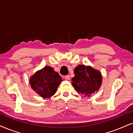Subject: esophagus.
Returning <instances> with one entry per match:
<instances>
[{
    "mask_svg": "<svg viewBox=\"0 0 133 133\" xmlns=\"http://www.w3.org/2000/svg\"><path fill=\"white\" fill-rule=\"evenodd\" d=\"M65 78L67 80H69L70 79V76H69V75H66V76H65Z\"/></svg>",
    "mask_w": 133,
    "mask_h": 133,
    "instance_id": "34e87169",
    "label": "esophagus"
}]
</instances>
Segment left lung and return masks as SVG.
I'll use <instances>...</instances> for the list:
<instances>
[{
  "label": "left lung",
  "mask_w": 133,
  "mask_h": 133,
  "mask_svg": "<svg viewBox=\"0 0 133 133\" xmlns=\"http://www.w3.org/2000/svg\"><path fill=\"white\" fill-rule=\"evenodd\" d=\"M74 73L72 85L80 94L89 97L99 89L102 82V76L99 71L90 66L79 65L75 68Z\"/></svg>",
  "instance_id": "left-lung-1"
}]
</instances>
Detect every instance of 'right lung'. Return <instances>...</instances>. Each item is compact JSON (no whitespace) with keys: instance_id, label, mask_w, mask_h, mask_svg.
Listing matches in <instances>:
<instances>
[{"instance_id":"obj_1","label":"right lung","mask_w":133,"mask_h":133,"mask_svg":"<svg viewBox=\"0 0 133 133\" xmlns=\"http://www.w3.org/2000/svg\"><path fill=\"white\" fill-rule=\"evenodd\" d=\"M62 81V77L50 66H45L37 71L29 79L32 89L43 98H49L55 94Z\"/></svg>"}]
</instances>
